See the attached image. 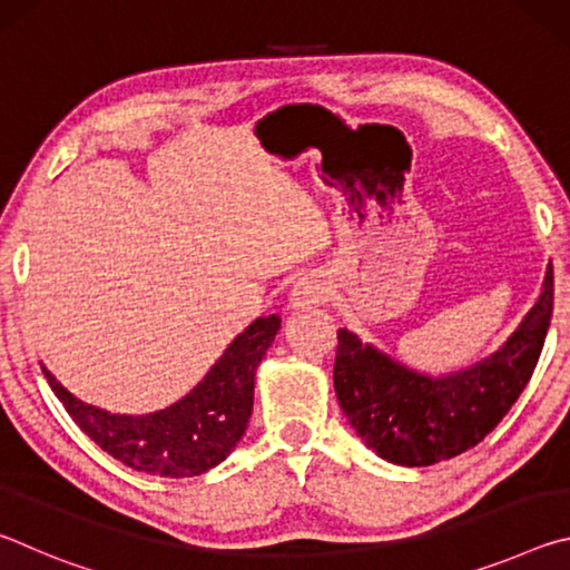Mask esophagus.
<instances>
[{
    "label": "esophagus",
    "instance_id": "obj_1",
    "mask_svg": "<svg viewBox=\"0 0 570 570\" xmlns=\"http://www.w3.org/2000/svg\"><path fill=\"white\" fill-rule=\"evenodd\" d=\"M326 298H330V284H326L324 278L316 274L302 276L292 288V306H296V308L322 306V304H326Z\"/></svg>",
    "mask_w": 570,
    "mask_h": 570
}]
</instances>
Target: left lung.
I'll return each instance as SVG.
<instances>
[{"mask_svg":"<svg viewBox=\"0 0 570 570\" xmlns=\"http://www.w3.org/2000/svg\"><path fill=\"white\" fill-rule=\"evenodd\" d=\"M553 316V266L535 306L503 350L448 377H424L336 332L334 390L352 428L380 458L435 465L475 448L498 428L533 377Z\"/></svg>","mask_w":570,"mask_h":570,"instance_id":"left-lung-1","label":"left lung"}]
</instances>
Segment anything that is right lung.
<instances>
[{"label": "right lung", "mask_w": 570, "mask_h": 570, "mask_svg": "<svg viewBox=\"0 0 570 570\" xmlns=\"http://www.w3.org/2000/svg\"><path fill=\"white\" fill-rule=\"evenodd\" d=\"M282 330V316H262L248 324L210 372L186 397L140 417L110 414L67 392L50 372L57 400L95 445L132 470L160 478H193L226 460L244 438L254 410L256 366Z\"/></svg>", "instance_id": "1"}]
</instances>
